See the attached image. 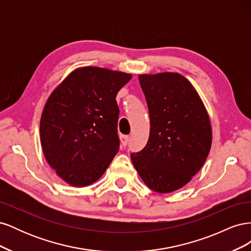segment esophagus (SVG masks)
<instances>
[{"instance_id": "esophagus-1", "label": "esophagus", "mask_w": 251, "mask_h": 251, "mask_svg": "<svg viewBox=\"0 0 251 251\" xmlns=\"http://www.w3.org/2000/svg\"><path fill=\"white\" fill-rule=\"evenodd\" d=\"M128 140H130V137H128L127 135H121L120 136V141H121V144H123L124 147L127 146Z\"/></svg>"}]
</instances>
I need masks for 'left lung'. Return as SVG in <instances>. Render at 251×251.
Masks as SVG:
<instances>
[{
  "label": "left lung",
  "instance_id": "left-lung-1",
  "mask_svg": "<svg viewBox=\"0 0 251 251\" xmlns=\"http://www.w3.org/2000/svg\"><path fill=\"white\" fill-rule=\"evenodd\" d=\"M150 113L147 146L132 153L134 168L151 191L183 187L200 171L211 147L209 116L196 89L179 73L140 74Z\"/></svg>",
  "mask_w": 251,
  "mask_h": 251
}]
</instances>
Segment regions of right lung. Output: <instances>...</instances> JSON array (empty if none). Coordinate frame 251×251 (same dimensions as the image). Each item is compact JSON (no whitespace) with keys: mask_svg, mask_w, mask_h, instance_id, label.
Masks as SVG:
<instances>
[{"mask_svg":"<svg viewBox=\"0 0 251 251\" xmlns=\"http://www.w3.org/2000/svg\"><path fill=\"white\" fill-rule=\"evenodd\" d=\"M131 78L128 73L82 67L49 96L41 117L42 149L49 165L68 184H92L117 154L116 95Z\"/></svg>","mask_w":251,"mask_h":251,"instance_id":"right-lung-1","label":"right lung"}]
</instances>
